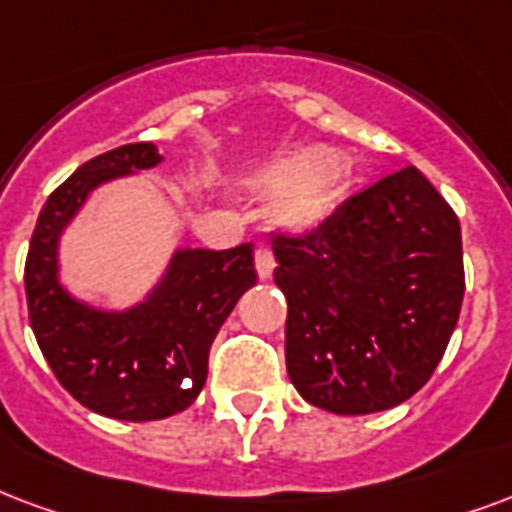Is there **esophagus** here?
Instances as JSON below:
<instances>
[{
	"mask_svg": "<svg viewBox=\"0 0 512 512\" xmlns=\"http://www.w3.org/2000/svg\"><path fill=\"white\" fill-rule=\"evenodd\" d=\"M255 268L260 279H268V276L274 274L276 260H274V252H271L268 246H257L255 249Z\"/></svg>",
	"mask_w": 512,
	"mask_h": 512,
	"instance_id": "34e87169",
	"label": "esophagus"
}]
</instances>
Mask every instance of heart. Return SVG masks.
Segmentation results:
<instances>
[{"instance_id": "1", "label": "heart", "mask_w": 512, "mask_h": 512, "mask_svg": "<svg viewBox=\"0 0 512 512\" xmlns=\"http://www.w3.org/2000/svg\"><path fill=\"white\" fill-rule=\"evenodd\" d=\"M342 160L323 146L304 149L276 162L263 173V181L276 189L274 219L290 230H314L331 217L339 203Z\"/></svg>"}]
</instances>
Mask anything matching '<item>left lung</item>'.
Returning a JSON list of instances; mask_svg holds the SVG:
<instances>
[{"label":"left lung","instance_id":"8db88e82","mask_svg":"<svg viewBox=\"0 0 512 512\" xmlns=\"http://www.w3.org/2000/svg\"><path fill=\"white\" fill-rule=\"evenodd\" d=\"M271 244L287 298V374L309 404L369 415L429 382L458 323L464 255L456 211L418 168Z\"/></svg>","mask_w":512,"mask_h":512}]
</instances>
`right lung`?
Here are the masks:
<instances>
[{
    "label": "right lung",
    "mask_w": 512,
    "mask_h": 512,
    "mask_svg": "<svg viewBox=\"0 0 512 512\" xmlns=\"http://www.w3.org/2000/svg\"><path fill=\"white\" fill-rule=\"evenodd\" d=\"M160 160L154 143H127L83 162L45 200L24 268L29 323L56 380L86 410L135 423L176 415L198 399L211 342L257 282L252 244H241L179 249L160 287L127 312H97L64 293L56 276L64 225L102 181Z\"/></svg>",
    "instance_id": "obj_1"
}]
</instances>
